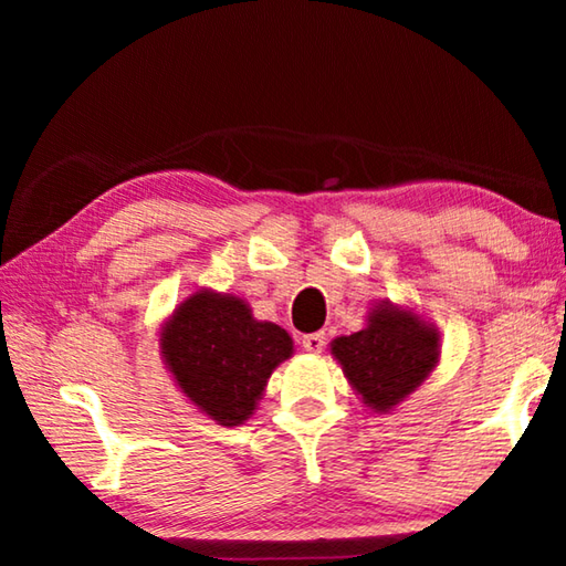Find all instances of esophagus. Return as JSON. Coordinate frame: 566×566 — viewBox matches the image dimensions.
Returning a JSON list of instances; mask_svg holds the SVG:
<instances>
[{
  "label": "esophagus",
  "mask_w": 566,
  "mask_h": 566,
  "mask_svg": "<svg viewBox=\"0 0 566 566\" xmlns=\"http://www.w3.org/2000/svg\"><path fill=\"white\" fill-rule=\"evenodd\" d=\"M324 344H327V337H324V332H314V334H304L302 337V347L312 354H319L324 349Z\"/></svg>",
  "instance_id": "34e87169"
}]
</instances>
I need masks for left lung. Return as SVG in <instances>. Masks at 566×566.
<instances>
[{
    "label": "left lung",
    "instance_id": "left-lung-1",
    "mask_svg": "<svg viewBox=\"0 0 566 566\" xmlns=\"http://www.w3.org/2000/svg\"><path fill=\"white\" fill-rule=\"evenodd\" d=\"M344 375L359 391L364 405L387 411L415 391L437 364V332L409 312L379 306L367 329L332 342Z\"/></svg>",
    "mask_w": 566,
    "mask_h": 566
}]
</instances>
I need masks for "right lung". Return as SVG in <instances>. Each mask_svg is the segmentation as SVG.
Returning a JSON list of instances; mask_svg holds the SVG:
<instances>
[{
  "label": "right lung",
  "instance_id": "right-lung-1",
  "mask_svg": "<svg viewBox=\"0 0 566 566\" xmlns=\"http://www.w3.org/2000/svg\"><path fill=\"white\" fill-rule=\"evenodd\" d=\"M161 349L181 391L224 427L252 415L292 339L272 322H256L237 296L197 292L161 332Z\"/></svg>",
  "mask_w": 566,
  "mask_h": 566
}]
</instances>
